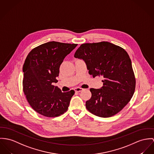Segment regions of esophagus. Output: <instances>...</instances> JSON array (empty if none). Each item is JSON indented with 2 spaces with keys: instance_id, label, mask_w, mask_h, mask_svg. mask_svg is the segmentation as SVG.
Instances as JSON below:
<instances>
[{
  "instance_id": "obj_1",
  "label": "esophagus",
  "mask_w": 154,
  "mask_h": 154,
  "mask_svg": "<svg viewBox=\"0 0 154 154\" xmlns=\"http://www.w3.org/2000/svg\"><path fill=\"white\" fill-rule=\"evenodd\" d=\"M83 88H80V87H75V88H74V91H75V92H80V91H83Z\"/></svg>"
}]
</instances>
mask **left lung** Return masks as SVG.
<instances>
[{
	"label": "left lung",
	"instance_id": "8db88e82",
	"mask_svg": "<svg viewBox=\"0 0 154 154\" xmlns=\"http://www.w3.org/2000/svg\"><path fill=\"white\" fill-rule=\"evenodd\" d=\"M74 57L83 60L88 73L94 78L103 76L101 88H90L87 109L100 117L117 114L130 101L135 91V78L127 51L107 42L82 45Z\"/></svg>",
	"mask_w": 154,
	"mask_h": 154
}]
</instances>
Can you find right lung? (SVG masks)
Here are the masks:
<instances>
[{
	"instance_id": "1",
	"label": "right lung",
	"mask_w": 154,
	"mask_h": 154,
	"mask_svg": "<svg viewBox=\"0 0 154 154\" xmlns=\"http://www.w3.org/2000/svg\"><path fill=\"white\" fill-rule=\"evenodd\" d=\"M76 44L50 42L33 48L23 67L24 94L30 106L38 114L55 117L64 113L74 91L63 93L53 85L57 83L60 66Z\"/></svg>"
}]
</instances>
